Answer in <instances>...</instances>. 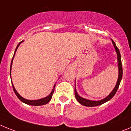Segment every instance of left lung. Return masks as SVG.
Returning <instances> with one entry per match:
<instances>
[{
    "mask_svg": "<svg viewBox=\"0 0 131 131\" xmlns=\"http://www.w3.org/2000/svg\"><path fill=\"white\" fill-rule=\"evenodd\" d=\"M113 42V44L115 47V51L117 52V60H118V67H119V77H118L117 82V84H116L115 87L113 89V90L110 93V94L108 95L107 97L104 98L103 100H100V101H91V100H86V99L82 98L80 96L78 95V94H77L76 89H75V97L76 99L77 100L78 102H79L80 104L84 105V106L87 107H94V106H97V105H102L103 103H105L106 102L109 101V100H111L112 97L115 95V94H116L118 88H119V84H120V82L121 81V79H122L123 77V67H122V62H121V54L120 51H119V49L117 48V47L116 46L115 42L112 40Z\"/></svg>",
    "mask_w": 131,
    "mask_h": 131,
    "instance_id": "8db88e82",
    "label": "left lung"
}]
</instances>
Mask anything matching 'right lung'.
Instances as JSON below:
<instances>
[{
    "mask_svg": "<svg viewBox=\"0 0 131 131\" xmlns=\"http://www.w3.org/2000/svg\"><path fill=\"white\" fill-rule=\"evenodd\" d=\"M22 41H21L20 43H21ZM20 43H18V46H17L16 49V50H15V52L16 51L17 49H18V46H19V45L20 44ZM14 54L13 58H14ZM13 58H12V62H11L10 72H11V67H12V60H13ZM12 88H13V90H14V93H15L16 95H17V97H18V99H19L20 101H21V102H24V103H26V104H28V105H34V106H38V105H45V104H47V103L49 102L50 100H51V97H52V96H53V93H54V89H53V91L51 92V94H50L49 95L47 96V97H45V98L41 99V100H26V99L23 98V97H21V96H20V95H19V94L17 92L16 90V89L14 88V87L13 84H12Z\"/></svg>",
    "mask_w": 131,
    "mask_h": 131,
    "instance_id": "obj_1",
    "label": "right lung"
}]
</instances>
